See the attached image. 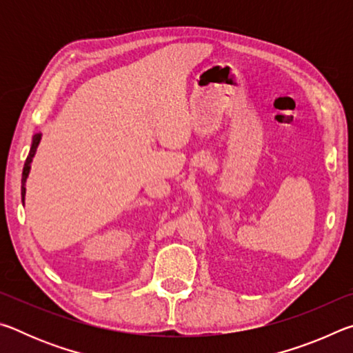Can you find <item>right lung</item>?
Wrapping results in <instances>:
<instances>
[{"mask_svg": "<svg viewBox=\"0 0 353 353\" xmlns=\"http://www.w3.org/2000/svg\"><path fill=\"white\" fill-rule=\"evenodd\" d=\"M41 140V134H35L32 137V145L31 149H29V154H28V159L25 162V166H23V176H21V201L25 202V194H26V179L29 176V171H31V163H32V159L35 155V151H37V146Z\"/></svg>", "mask_w": 353, "mask_h": 353, "instance_id": "obj_1", "label": "right lung"}]
</instances>
